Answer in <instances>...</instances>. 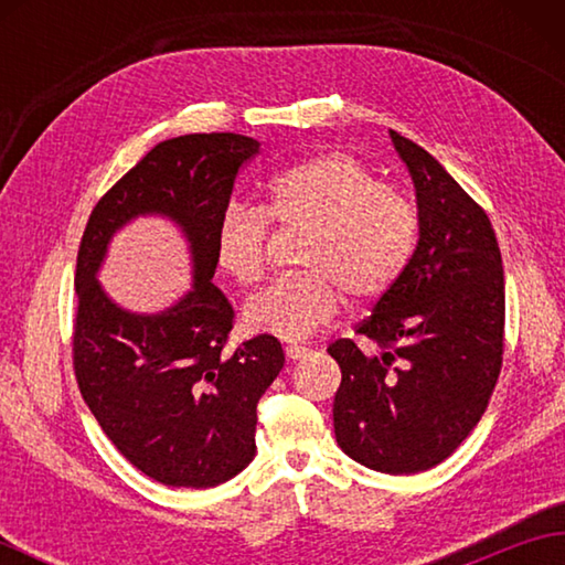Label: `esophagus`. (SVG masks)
Segmentation results:
<instances>
[{
    "instance_id": "1",
    "label": "esophagus",
    "mask_w": 565,
    "mask_h": 565,
    "mask_svg": "<svg viewBox=\"0 0 565 565\" xmlns=\"http://www.w3.org/2000/svg\"><path fill=\"white\" fill-rule=\"evenodd\" d=\"M308 352L310 350H308V347H303V344H289V347H286V356H289L291 362H298V359H303Z\"/></svg>"
}]
</instances>
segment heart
Segmentation results:
<instances>
[{"label": "heart", "mask_w": 565, "mask_h": 565, "mask_svg": "<svg viewBox=\"0 0 565 565\" xmlns=\"http://www.w3.org/2000/svg\"><path fill=\"white\" fill-rule=\"evenodd\" d=\"M306 227L296 262L303 271L264 286L243 308L252 332L306 340L340 310L342 294L369 301L401 279L417 237V211L354 154L328 150L274 172L262 206L231 201L213 231L215 264L237 284L257 281L269 223Z\"/></svg>", "instance_id": "obj_1"}]
</instances>
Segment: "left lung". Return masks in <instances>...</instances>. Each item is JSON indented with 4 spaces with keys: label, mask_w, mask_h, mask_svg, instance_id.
<instances>
[{
    "label": "left lung",
    "mask_w": 565,
    "mask_h": 565,
    "mask_svg": "<svg viewBox=\"0 0 565 565\" xmlns=\"http://www.w3.org/2000/svg\"><path fill=\"white\" fill-rule=\"evenodd\" d=\"M411 172L417 245L359 334L328 347L342 369L334 437L342 451L381 473L407 476L441 463L486 413L502 364L505 276L486 211L454 177L395 130Z\"/></svg>",
    "instance_id": "left-lung-1"
}]
</instances>
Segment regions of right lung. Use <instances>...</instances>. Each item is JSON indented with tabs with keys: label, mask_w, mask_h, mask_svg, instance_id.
I'll return each mask as SVG.
<instances>
[{
	"label": "right lung",
	"mask_w": 565,
	"mask_h": 565,
	"mask_svg": "<svg viewBox=\"0 0 565 565\" xmlns=\"http://www.w3.org/2000/svg\"><path fill=\"white\" fill-rule=\"evenodd\" d=\"M257 152L237 134L160 142L106 191L79 243L72 350L82 398L138 471L172 488L221 486L255 459L257 403L284 366L271 334L223 352L233 306L211 281L215 223ZM142 214L174 222L192 259L190 291L158 315L118 307L98 281L113 235Z\"/></svg>",
	"instance_id": "obj_1"
}]
</instances>
